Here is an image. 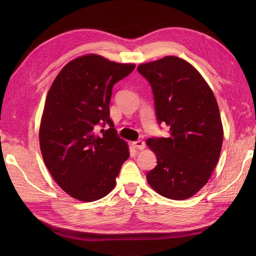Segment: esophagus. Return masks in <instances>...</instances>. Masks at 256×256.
<instances>
[{
  "label": "esophagus",
  "mask_w": 256,
  "mask_h": 256,
  "mask_svg": "<svg viewBox=\"0 0 256 256\" xmlns=\"http://www.w3.org/2000/svg\"><path fill=\"white\" fill-rule=\"evenodd\" d=\"M132 146L134 147V148H136V150H144L145 143H144L143 140H138V141L132 142Z\"/></svg>",
  "instance_id": "esophagus-1"
}]
</instances>
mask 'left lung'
Wrapping results in <instances>:
<instances>
[{"label": "left lung", "instance_id": "obj_1", "mask_svg": "<svg viewBox=\"0 0 256 256\" xmlns=\"http://www.w3.org/2000/svg\"><path fill=\"white\" fill-rule=\"evenodd\" d=\"M138 72L150 84L158 124L170 127L168 138L146 141L157 157L147 182L164 198H191L206 184L221 152L223 128L214 92L194 67L176 56L142 64Z\"/></svg>", "mask_w": 256, "mask_h": 256}]
</instances>
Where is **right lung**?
<instances>
[{
    "label": "right lung",
    "instance_id": "add662e5",
    "mask_svg": "<svg viewBox=\"0 0 256 256\" xmlns=\"http://www.w3.org/2000/svg\"><path fill=\"white\" fill-rule=\"evenodd\" d=\"M134 67L88 54L69 62L48 92L40 129L42 154L54 180L76 200L92 202L110 193L129 157L109 104L114 84ZM106 124L110 128L98 135Z\"/></svg>",
    "mask_w": 256,
    "mask_h": 256
}]
</instances>
